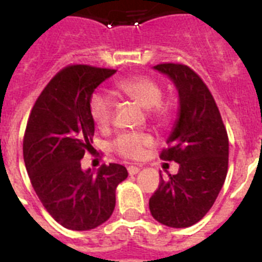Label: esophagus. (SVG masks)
Here are the masks:
<instances>
[{
	"label": "esophagus",
	"mask_w": 262,
	"mask_h": 262,
	"mask_svg": "<svg viewBox=\"0 0 262 262\" xmlns=\"http://www.w3.org/2000/svg\"><path fill=\"white\" fill-rule=\"evenodd\" d=\"M127 170H128L129 176H135V174H138L140 169H139L138 166H135V165H129L128 168H127Z\"/></svg>",
	"instance_id": "34e87169"
}]
</instances>
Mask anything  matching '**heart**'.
I'll use <instances>...</instances> for the list:
<instances>
[{
	"label": "heart",
	"instance_id": "1",
	"mask_svg": "<svg viewBox=\"0 0 262 262\" xmlns=\"http://www.w3.org/2000/svg\"><path fill=\"white\" fill-rule=\"evenodd\" d=\"M115 92L120 97L145 108L149 119L157 123H165L170 117V110L165 102L161 101L163 88L160 82L149 76H134L124 78L115 85ZM90 118L99 129L110 126L114 105L110 99L101 94H94L89 101ZM154 144V138L145 133L123 134L117 139L113 148L120 156L131 160L142 159L147 149Z\"/></svg>",
	"mask_w": 262,
	"mask_h": 262
}]
</instances>
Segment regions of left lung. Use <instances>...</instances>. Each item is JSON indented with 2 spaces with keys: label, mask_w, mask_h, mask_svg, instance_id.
<instances>
[{
  "label": "left lung",
  "mask_w": 262,
  "mask_h": 262,
  "mask_svg": "<svg viewBox=\"0 0 262 262\" xmlns=\"http://www.w3.org/2000/svg\"><path fill=\"white\" fill-rule=\"evenodd\" d=\"M173 81L180 98L178 118L160 155L180 165L149 198L159 223L186 228L200 222L214 205L228 169V136L209 88L193 69L165 62L154 67Z\"/></svg>",
  "instance_id": "obj_1"
}]
</instances>
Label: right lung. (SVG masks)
I'll return each mask as SVG.
<instances>
[{"label": "right lung", "instance_id": "1", "mask_svg": "<svg viewBox=\"0 0 262 262\" xmlns=\"http://www.w3.org/2000/svg\"><path fill=\"white\" fill-rule=\"evenodd\" d=\"M115 69L69 66L43 89L32 107L23 139V159L32 187L48 214L73 231L93 230L115 207V190L128 176L120 164L98 172L81 168L93 151L94 122L89 101Z\"/></svg>", "mask_w": 262, "mask_h": 262}]
</instances>
